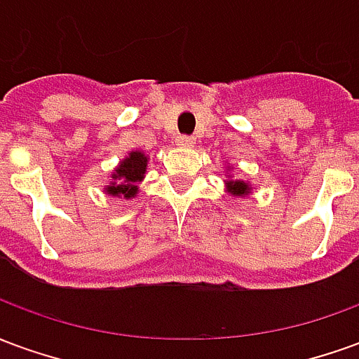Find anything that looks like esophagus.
<instances>
[{
	"label": "esophagus",
	"mask_w": 359,
	"mask_h": 359,
	"mask_svg": "<svg viewBox=\"0 0 359 359\" xmlns=\"http://www.w3.org/2000/svg\"><path fill=\"white\" fill-rule=\"evenodd\" d=\"M177 144L182 146V148H192L196 144V140L194 136H179V138H177Z\"/></svg>",
	"instance_id": "obj_1"
}]
</instances>
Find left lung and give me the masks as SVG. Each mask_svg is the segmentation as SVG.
Returning <instances> with one entry per match:
<instances>
[{
	"label": "left lung",
	"mask_w": 359,
	"mask_h": 359,
	"mask_svg": "<svg viewBox=\"0 0 359 359\" xmlns=\"http://www.w3.org/2000/svg\"><path fill=\"white\" fill-rule=\"evenodd\" d=\"M226 190L233 196H246L252 190V187L244 180H226Z\"/></svg>",
	"instance_id": "8db88e82"
}]
</instances>
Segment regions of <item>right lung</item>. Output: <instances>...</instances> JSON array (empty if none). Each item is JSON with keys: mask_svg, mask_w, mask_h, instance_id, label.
Returning <instances> with one entry per match:
<instances>
[{"mask_svg": "<svg viewBox=\"0 0 359 359\" xmlns=\"http://www.w3.org/2000/svg\"><path fill=\"white\" fill-rule=\"evenodd\" d=\"M146 167L148 156L144 151H130L111 175V182L109 187H105V192L109 196H123L126 200L134 198L138 194L136 184L144 179Z\"/></svg>", "mask_w": 359, "mask_h": 359, "instance_id": "right-lung-1", "label": "right lung"}]
</instances>
